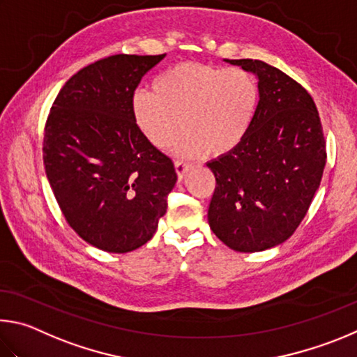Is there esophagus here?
I'll use <instances>...</instances> for the list:
<instances>
[{"label":"esophagus","mask_w":357,"mask_h":357,"mask_svg":"<svg viewBox=\"0 0 357 357\" xmlns=\"http://www.w3.org/2000/svg\"><path fill=\"white\" fill-rule=\"evenodd\" d=\"M190 165L188 162H183V161H175V172L178 175V180H183L185 175L188 174L190 171Z\"/></svg>","instance_id":"1"}]
</instances>
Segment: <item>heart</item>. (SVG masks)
<instances>
[{"label":"heart","mask_w":357,"mask_h":357,"mask_svg":"<svg viewBox=\"0 0 357 357\" xmlns=\"http://www.w3.org/2000/svg\"><path fill=\"white\" fill-rule=\"evenodd\" d=\"M259 83L245 68L182 62L162 72L153 92L137 91L131 100L135 122L158 149L195 158L222 155L245 141L259 106ZM183 121H179V117Z\"/></svg>","instance_id":"b5f03b06"}]
</instances>
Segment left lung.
Returning <instances> with one entry per match:
<instances>
[{"instance_id": "left-lung-1", "label": "left lung", "mask_w": 357, "mask_h": 357, "mask_svg": "<svg viewBox=\"0 0 357 357\" xmlns=\"http://www.w3.org/2000/svg\"><path fill=\"white\" fill-rule=\"evenodd\" d=\"M259 79V106L238 147L207 162L216 178L208 224L224 245L259 252L289 240L320 186L326 144L309 92L257 59H224Z\"/></svg>"}]
</instances>
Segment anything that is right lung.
Wrapping results in <instances>:
<instances>
[{"mask_svg":"<svg viewBox=\"0 0 357 357\" xmlns=\"http://www.w3.org/2000/svg\"><path fill=\"white\" fill-rule=\"evenodd\" d=\"M166 54H114L59 91L43 136V165L62 215L81 238L125 254L152 238L177 174L131 111L137 84Z\"/></svg>","mask_w":357,"mask_h":357,"instance_id":"right-lung-1","label":"right lung"}]
</instances>
